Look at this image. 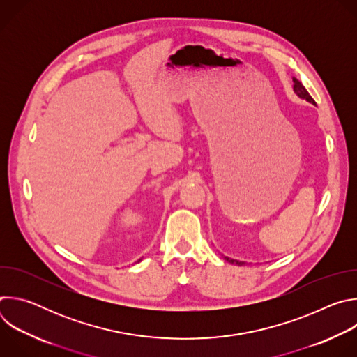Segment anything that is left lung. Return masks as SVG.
<instances>
[{
	"instance_id": "obj_1",
	"label": "left lung",
	"mask_w": 357,
	"mask_h": 357,
	"mask_svg": "<svg viewBox=\"0 0 357 357\" xmlns=\"http://www.w3.org/2000/svg\"><path fill=\"white\" fill-rule=\"evenodd\" d=\"M292 82H294V91L301 97V98H305L307 101H310V103H312V105H315V101H314V98L310 96V93L307 91V89H305L303 86H302V83L299 82V80H296L295 77L292 79ZM225 260L226 261H229V263H231V264H236V266H244L245 263L244 261H238V260H231V259H229V257H225Z\"/></svg>"
}]
</instances>
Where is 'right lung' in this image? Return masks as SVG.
Listing matches in <instances>:
<instances>
[{
  "instance_id": "right-lung-1",
  "label": "right lung",
  "mask_w": 357,
  "mask_h": 357,
  "mask_svg": "<svg viewBox=\"0 0 357 357\" xmlns=\"http://www.w3.org/2000/svg\"><path fill=\"white\" fill-rule=\"evenodd\" d=\"M139 261H141V259H139V260H138V261H137V263H139Z\"/></svg>"
}]
</instances>
